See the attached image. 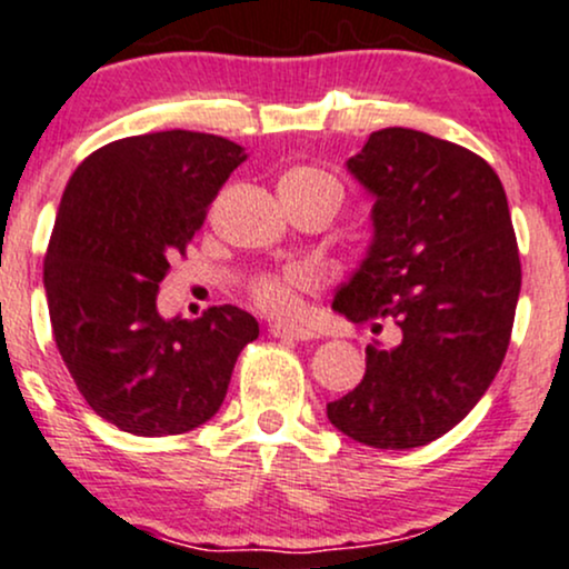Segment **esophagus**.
<instances>
[{
    "instance_id": "esophagus-1",
    "label": "esophagus",
    "mask_w": 569,
    "mask_h": 569,
    "mask_svg": "<svg viewBox=\"0 0 569 569\" xmlns=\"http://www.w3.org/2000/svg\"><path fill=\"white\" fill-rule=\"evenodd\" d=\"M270 335L278 340H313V332L305 327H291V323H272Z\"/></svg>"
}]
</instances>
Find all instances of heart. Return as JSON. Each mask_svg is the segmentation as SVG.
<instances>
[{"mask_svg": "<svg viewBox=\"0 0 569 569\" xmlns=\"http://www.w3.org/2000/svg\"><path fill=\"white\" fill-rule=\"evenodd\" d=\"M316 186H337L329 172L318 170L310 164H297L280 174V193H302L316 189ZM313 286V274L308 270H286L267 272L251 283V299L256 308L264 310L267 316H295L299 310V299Z\"/></svg>", "mask_w": 569, "mask_h": 569, "instance_id": "b5f03b06", "label": "heart"}]
</instances>
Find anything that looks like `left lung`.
Here are the masks:
<instances>
[{"label": "left lung", "instance_id": "1", "mask_svg": "<svg viewBox=\"0 0 569 569\" xmlns=\"http://www.w3.org/2000/svg\"><path fill=\"white\" fill-rule=\"evenodd\" d=\"M348 172L376 197L367 259L337 289L348 321L399 327L395 348L367 346V372L327 405L329 421L386 451L453 429L502 367L521 261L497 172L457 142L389 127Z\"/></svg>", "mask_w": 569, "mask_h": 569}]
</instances>
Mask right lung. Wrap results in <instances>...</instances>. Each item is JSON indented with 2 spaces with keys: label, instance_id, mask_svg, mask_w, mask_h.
<instances>
[{
  "label": "right lung",
  "instance_id": "obj_1",
  "mask_svg": "<svg viewBox=\"0 0 569 569\" xmlns=\"http://www.w3.org/2000/svg\"><path fill=\"white\" fill-rule=\"evenodd\" d=\"M242 161L227 137L172 129L108 142L67 183L42 267L53 340L93 413L123 432L183 435L213 418L259 337L234 305L193 321L156 310L170 259Z\"/></svg>",
  "mask_w": 569,
  "mask_h": 569
}]
</instances>
